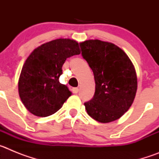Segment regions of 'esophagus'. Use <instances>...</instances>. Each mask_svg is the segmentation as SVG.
<instances>
[{
  "instance_id": "34e87169",
  "label": "esophagus",
  "mask_w": 159,
  "mask_h": 159,
  "mask_svg": "<svg viewBox=\"0 0 159 159\" xmlns=\"http://www.w3.org/2000/svg\"><path fill=\"white\" fill-rule=\"evenodd\" d=\"M72 92L74 94H77L79 92V88H72Z\"/></svg>"
}]
</instances>
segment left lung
Masks as SVG:
<instances>
[{"mask_svg": "<svg viewBox=\"0 0 159 159\" xmlns=\"http://www.w3.org/2000/svg\"><path fill=\"white\" fill-rule=\"evenodd\" d=\"M80 45L95 82L93 98L84 102L87 112L99 123L117 120L130 107L137 92V75L131 60L109 42L88 40Z\"/></svg>", "mask_w": 159, "mask_h": 159, "instance_id": "8db88e82", "label": "left lung"}]
</instances>
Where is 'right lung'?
I'll return each instance as SVG.
<instances>
[{
    "label": "right lung",
    "mask_w": 159,
    "mask_h": 159,
    "mask_svg": "<svg viewBox=\"0 0 159 159\" xmlns=\"http://www.w3.org/2000/svg\"><path fill=\"white\" fill-rule=\"evenodd\" d=\"M80 53L78 42L62 38L43 43L32 52L18 82L20 98L30 113L46 117L62 107L71 95L59 80L62 66L67 58Z\"/></svg>",
    "instance_id": "obj_1"
}]
</instances>
